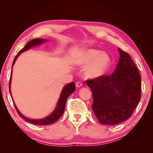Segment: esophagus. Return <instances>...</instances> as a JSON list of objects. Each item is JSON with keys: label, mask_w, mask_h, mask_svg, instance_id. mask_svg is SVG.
I'll list each match as a JSON object with an SVG mask.
<instances>
[{"label": "esophagus", "mask_w": 153, "mask_h": 153, "mask_svg": "<svg viewBox=\"0 0 153 153\" xmlns=\"http://www.w3.org/2000/svg\"><path fill=\"white\" fill-rule=\"evenodd\" d=\"M76 87H77V88L81 87V86H82V83L80 82H76Z\"/></svg>", "instance_id": "34e87169"}]
</instances>
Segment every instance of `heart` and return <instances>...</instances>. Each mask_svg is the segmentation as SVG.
<instances>
[{"label":"heart","mask_w":153,"mask_h":153,"mask_svg":"<svg viewBox=\"0 0 153 153\" xmlns=\"http://www.w3.org/2000/svg\"><path fill=\"white\" fill-rule=\"evenodd\" d=\"M75 63L79 65H86L85 74L91 78L104 75L109 68L111 59L107 53L97 49L90 48L84 51L74 59Z\"/></svg>","instance_id":"heart-1"}]
</instances>
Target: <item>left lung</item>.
<instances>
[{"instance_id":"left-lung-1","label":"left lung","mask_w":153,"mask_h":153,"mask_svg":"<svg viewBox=\"0 0 153 153\" xmlns=\"http://www.w3.org/2000/svg\"><path fill=\"white\" fill-rule=\"evenodd\" d=\"M120 59L113 73L86 80L93 98L92 108L98 121L116 125L128 120L141 98V77L128 53L118 48Z\"/></svg>"}]
</instances>
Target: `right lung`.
<instances>
[{
    "instance_id": "add662e5",
    "label": "right lung",
    "mask_w": 153,
    "mask_h": 153,
    "mask_svg": "<svg viewBox=\"0 0 153 153\" xmlns=\"http://www.w3.org/2000/svg\"><path fill=\"white\" fill-rule=\"evenodd\" d=\"M46 41H47V40L46 39L36 38V39H33L32 40H30V42H28L27 43V45H25L24 47L17 53V55L15 57L13 62V64H12V68L15 63V61H16V59H17L18 56L20 55L21 53L28 50V49L33 47V46H36L40 45L41 44H43L44 42H46ZM11 76H12V71L11 73V77H10V80H9V92L11 96ZM75 90H76V85H75L74 82H71L69 83V84L65 85V86L63 87V90H62L60 97L59 98L57 104H56V108H55V110L53 111V112L52 113L51 115L47 116V117L42 119H39V120H33V119H29L26 117H25V116L23 115V114L21 113L19 110H18V108L16 107V105H15L14 102L13 103H14L15 107L16 108L17 113L19 115L20 117L22 119H24V120L27 121V122L35 124V125H48V124H52L55 123V121H57L61 117V115H63L64 113L65 107V104H66L67 98H68L69 95H71L72 93L75 91Z\"/></svg>"
}]
</instances>
